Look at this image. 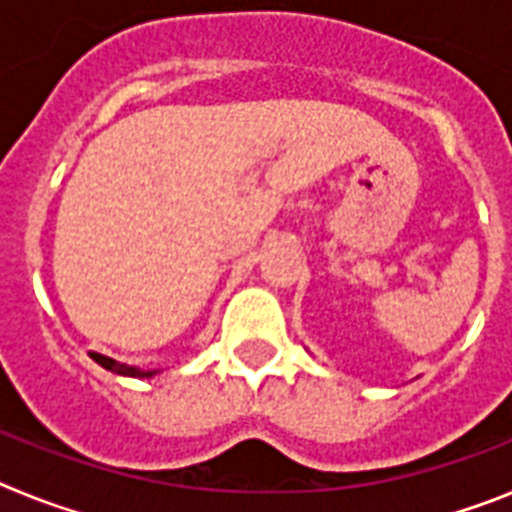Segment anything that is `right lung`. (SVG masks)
I'll return each mask as SVG.
<instances>
[{
	"mask_svg": "<svg viewBox=\"0 0 512 512\" xmlns=\"http://www.w3.org/2000/svg\"><path fill=\"white\" fill-rule=\"evenodd\" d=\"M92 359L97 361L99 366H104L107 372L122 374V377H153V374H156V372H140V369H135V366L117 364L115 359H110V356H102V354H92Z\"/></svg>",
	"mask_w": 512,
	"mask_h": 512,
	"instance_id": "obj_1",
	"label": "right lung"
}]
</instances>
